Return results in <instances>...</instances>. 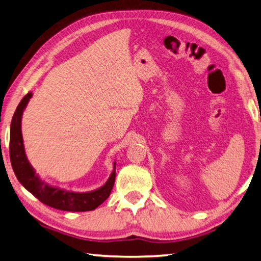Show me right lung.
Returning <instances> with one entry per match:
<instances>
[{"instance_id":"add662e5","label":"right lung","mask_w":261,"mask_h":261,"mask_svg":"<svg viewBox=\"0 0 261 261\" xmlns=\"http://www.w3.org/2000/svg\"><path fill=\"white\" fill-rule=\"evenodd\" d=\"M32 97L33 93H28L20 101L13 114L11 126H10V160H11V165L15 176L24 189H27L39 201L49 207L66 212L94 211L111 195L115 182L116 162L113 163V171H112L105 185L93 191H69L58 187L49 186L47 182L42 180L29 163L27 155H25L21 132L23 111Z\"/></svg>"}]
</instances>
